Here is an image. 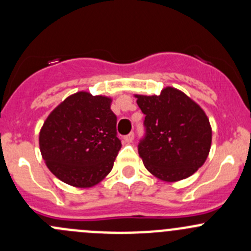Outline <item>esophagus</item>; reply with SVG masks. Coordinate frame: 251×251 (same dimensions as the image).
Returning <instances> with one entry per match:
<instances>
[{
  "mask_svg": "<svg viewBox=\"0 0 251 251\" xmlns=\"http://www.w3.org/2000/svg\"><path fill=\"white\" fill-rule=\"evenodd\" d=\"M133 137H135V135H133V132L128 133V135L124 136V141L126 142V143H131V142L133 141Z\"/></svg>",
  "mask_w": 251,
  "mask_h": 251,
  "instance_id": "esophagus-1",
  "label": "esophagus"
}]
</instances>
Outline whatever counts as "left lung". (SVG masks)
Segmentation results:
<instances>
[{
	"label": "left lung",
	"instance_id": "obj_1",
	"mask_svg": "<svg viewBox=\"0 0 251 251\" xmlns=\"http://www.w3.org/2000/svg\"><path fill=\"white\" fill-rule=\"evenodd\" d=\"M135 97L146 115L138 154L147 170L166 182L192 176L211 147V126L204 110L174 87H165L159 96Z\"/></svg>",
	"mask_w": 251,
	"mask_h": 251
}]
</instances>
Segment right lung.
Segmentation results:
<instances>
[{
  "label": "right lung",
  "mask_w": 251,
  "mask_h": 251,
  "mask_svg": "<svg viewBox=\"0 0 251 251\" xmlns=\"http://www.w3.org/2000/svg\"><path fill=\"white\" fill-rule=\"evenodd\" d=\"M110 104L109 97L81 91L48 115L40 131V151L60 181L88 188L111 171L121 141Z\"/></svg>",
  "instance_id": "1"
}]
</instances>
